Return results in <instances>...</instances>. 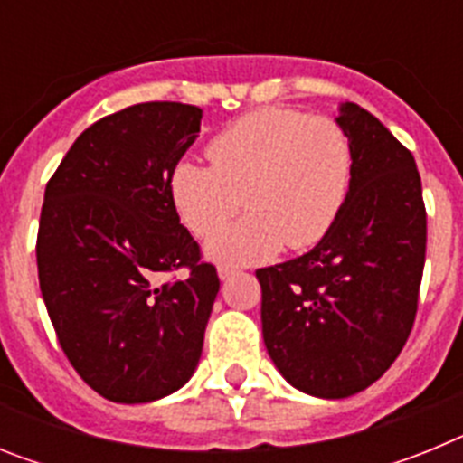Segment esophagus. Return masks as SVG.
Here are the masks:
<instances>
[{
  "mask_svg": "<svg viewBox=\"0 0 463 463\" xmlns=\"http://www.w3.org/2000/svg\"><path fill=\"white\" fill-rule=\"evenodd\" d=\"M236 273H239V269H234V267H227V264H222V267L218 269V276H220V280H229V278H232V276H236Z\"/></svg>",
  "mask_w": 463,
  "mask_h": 463,
  "instance_id": "esophagus-1",
  "label": "esophagus"
}]
</instances>
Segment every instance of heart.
I'll return each mask as SVG.
<instances>
[{
	"label": "heart",
	"instance_id": "b5f03b06",
	"mask_svg": "<svg viewBox=\"0 0 463 463\" xmlns=\"http://www.w3.org/2000/svg\"><path fill=\"white\" fill-rule=\"evenodd\" d=\"M211 166L178 162L169 190L183 224L208 236L238 210L243 219L211 236L220 264H257L282 248L304 250L326 236L350 194L354 148L329 116L261 109L245 113L206 148Z\"/></svg>",
	"mask_w": 463,
	"mask_h": 463
}]
</instances>
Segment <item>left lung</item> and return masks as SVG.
I'll use <instances>...</instances> for the list:
<instances>
[{
    "mask_svg": "<svg viewBox=\"0 0 463 463\" xmlns=\"http://www.w3.org/2000/svg\"><path fill=\"white\" fill-rule=\"evenodd\" d=\"M338 122L354 148L350 194L313 250L257 271L261 334L292 387L345 399L373 384L411 336L427 252L422 181L411 150L357 104Z\"/></svg>",
    "mask_w": 463,
    "mask_h": 463,
    "instance_id": "1",
    "label": "left lung"
}]
</instances>
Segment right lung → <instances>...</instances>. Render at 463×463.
<instances>
[{
    "mask_svg": "<svg viewBox=\"0 0 463 463\" xmlns=\"http://www.w3.org/2000/svg\"><path fill=\"white\" fill-rule=\"evenodd\" d=\"M199 129V106H127L90 125L46 185L41 294L73 369L116 403L174 394L202 357L220 278L169 190ZM181 268L183 279L158 278Z\"/></svg>",
    "mask_w": 463,
    "mask_h": 463,
    "instance_id": "add662e5",
    "label": "right lung"
}]
</instances>
